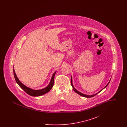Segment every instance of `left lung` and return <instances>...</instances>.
I'll return each instance as SVG.
<instances>
[{"label": "left lung", "instance_id": "left-lung-1", "mask_svg": "<svg viewBox=\"0 0 127 127\" xmlns=\"http://www.w3.org/2000/svg\"><path fill=\"white\" fill-rule=\"evenodd\" d=\"M110 79L109 80V82H108V83L107 84V85L104 88H103L102 90H101L100 91H99L97 93H96V94H93V95H86V94H83V93H81V92H80L79 91H77L75 88H74V86H73V85L72 83V76H71V86H72V87L73 89V90L75 92H76L77 93H78V94H79V95H80V96H83V97H94V96H95V95H96L97 93H99L100 92H101V91H102L103 89H104L105 88H106L107 87V86L109 85V82H110Z\"/></svg>", "mask_w": 127, "mask_h": 127}]
</instances>
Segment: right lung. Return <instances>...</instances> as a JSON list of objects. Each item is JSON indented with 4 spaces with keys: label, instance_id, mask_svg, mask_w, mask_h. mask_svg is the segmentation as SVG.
Returning <instances> with one entry per match:
<instances>
[{
    "label": "right lung",
    "instance_id": "right-lung-1",
    "mask_svg": "<svg viewBox=\"0 0 127 127\" xmlns=\"http://www.w3.org/2000/svg\"><path fill=\"white\" fill-rule=\"evenodd\" d=\"M57 72V71H56L52 75V76L51 77V79L50 80V81L49 83V84L45 88L41 89V90H33L32 89L30 88H29L28 87H27L26 86H25V85L23 84L18 79V78L17 77L14 68L13 69V72H14V77L15 80L17 82V83H18V84L20 86V87L28 94L29 95H30L31 96L33 97H38V96H40L43 95L47 93H48L49 91H50V90L52 88L54 83V77L55 75V74Z\"/></svg>",
    "mask_w": 127,
    "mask_h": 127
}]
</instances>
